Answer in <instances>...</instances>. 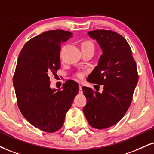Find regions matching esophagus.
Returning a JSON list of instances; mask_svg holds the SVG:
<instances>
[{
    "label": "esophagus",
    "mask_w": 154,
    "mask_h": 154,
    "mask_svg": "<svg viewBox=\"0 0 154 154\" xmlns=\"http://www.w3.org/2000/svg\"><path fill=\"white\" fill-rule=\"evenodd\" d=\"M79 94H82V85H79Z\"/></svg>",
    "instance_id": "esophagus-1"
}]
</instances>
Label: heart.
I'll list each match as a JSON object with an SVG mask.
<instances>
[{"mask_svg": "<svg viewBox=\"0 0 154 154\" xmlns=\"http://www.w3.org/2000/svg\"><path fill=\"white\" fill-rule=\"evenodd\" d=\"M88 47H93V45L91 42H88V41H85L82 44V49L83 48H88ZM79 77H82V75H78Z\"/></svg>", "mask_w": 154, "mask_h": 154, "instance_id": "b5f03b06", "label": "heart"}]
</instances>
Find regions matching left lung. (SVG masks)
I'll return each mask as SVG.
<instances>
[{
  "label": "left lung",
  "mask_w": 154,
  "mask_h": 154,
  "mask_svg": "<svg viewBox=\"0 0 154 154\" xmlns=\"http://www.w3.org/2000/svg\"><path fill=\"white\" fill-rule=\"evenodd\" d=\"M88 35L103 51L88 82L103 85V90L83 87L87 98L83 112L92 128L104 129L118 123L126 113L138 83V72L130 46L121 35L107 30L89 31Z\"/></svg>",
  "instance_id": "obj_1"
}]
</instances>
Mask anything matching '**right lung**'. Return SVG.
<instances>
[{
	"instance_id": "obj_1",
	"label": "right lung",
	"mask_w": 154,
	"mask_h": 154,
	"mask_svg": "<svg viewBox=\"0 0 154 154\" xmlns=\"http://www.w3.org/2000/svg\"><path fill=\"white\" fill-rule=\"evenodd\" d=\"M72 36L52 30L27 42L18 56L13 83L18 108L31 125L47 133L58 131L79 91L67 80L59 90L50 87L49 75L60 68L61 44Z\"/></svg>"
}]
</instances>
